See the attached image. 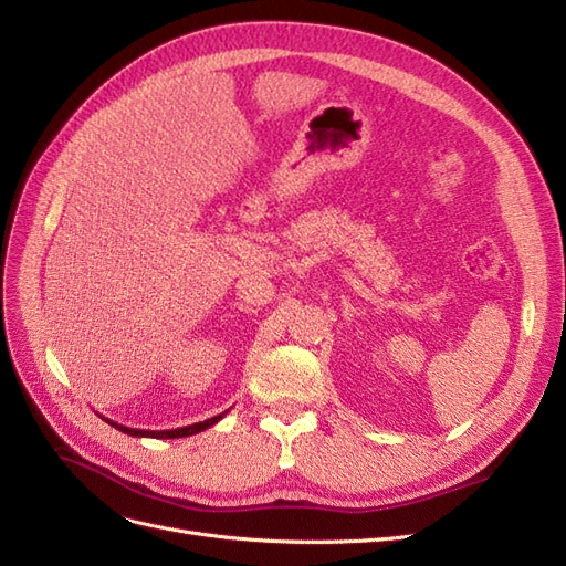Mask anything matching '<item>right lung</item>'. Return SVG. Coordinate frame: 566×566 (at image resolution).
Wrapping results in <instances>:
<instances>
[{"instance_id":"1","label":"right lung","mask_w":566,"mask_h":566,"mask_svg":"<svg viewBox=\"0 0 566 566\" xmlns=\"http://www.w3.org/2000/svg\"><path fill=\"white\" fill-rule=\"evenodd\" d=\"M229 413V410H224V413H219V416H214V418H210V420H202V422H193V424H186V427H177V430H160V432H156V430H136V427H127V424H119V422H113V420H108V418H104L108 424H113L115 430H119V432H125V434H129V437H150V439H179V437H191V434H198V432H202V430H208V427H212V424H217L221 418H224Z\"/></svg>"}]
</instances>
